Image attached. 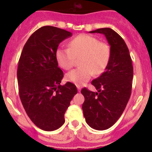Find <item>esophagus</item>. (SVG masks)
Masks as SVG:
<instances>
[{
  "mask_svg": "<svg viewBox=\"0 0 152 152\" xmlns=\"http://www.w3.org/2000/svg\"><path fill=\"white\" fill-rule=\"evenodd\" d=\"M77 89H78V91L80 92V90H81V87H80V86L78 85V86H77Z\"/></svg>",
  "mask_w": 152,
  "mask_h": 152,
  "instance_id": "34e87169",
  "label": "esophagus"
}]
</instances>
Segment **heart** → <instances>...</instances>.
<instances>
[{
    "instance_id": "obj_1",
    "label": "heart",
    "mask_w": 152,
    "mask_h": 152,
    "mask_svg": "<svg viewBox=\"0 0 152 152\" xmlns=\"http://www.w3.org/2000/svg\"><path fill=\"white\" fill-rule=\"evenodd\" d=\"M70 48H58L56 50L58 65L68 70L74 64L76 57H79L81 67L67 73L66 80L79 86L84 85L93 75H99L104 71L110 58V46L105 42L89 34H80L69 43Z\"/></svg>"
}]
</instances>
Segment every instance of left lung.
Instances as JSON below:
<instances>
[{
	"mask_svg": "<svg viewBox=\"0 0 152 152\" xmlns=\"http://www.w3.org/2000/svg\"><path fill=\"white\" fill-rule=\"evenodd\" d=\"M90 33L105 35L110 45V58L105 71L91 82L98 92L86 87L81 90L85 97L82 110L90 127L105 130L118 120L128 103L132 86V62L126 44L114 30L98 28Z\"/></svg>",
	"mask_w": 152,
	"mask_h": 152,
	"instance_id": "8db88e82",
	"label": "left lung"
}]
</instances>
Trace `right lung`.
Wrapping results in <instances>:
<instances>
[{"label":"right lung","mask_w":152,"mask_h":152,"mask_svg":"<svg viewBox=\"0 0 152 152\" xmlns=\"http://www.w3.org/2000/svg\"><path fill=\"white\" fill-rule=\"evenodd\" d=\"M72 36L54 26H42L26 42L18 62L19 96L29 118L39 129L53 131L65 123V113L77 93L76 85H61L63 72L58 67L56 49Z\"/></svg>","instance_id":"obj_1"}]
</instances>
